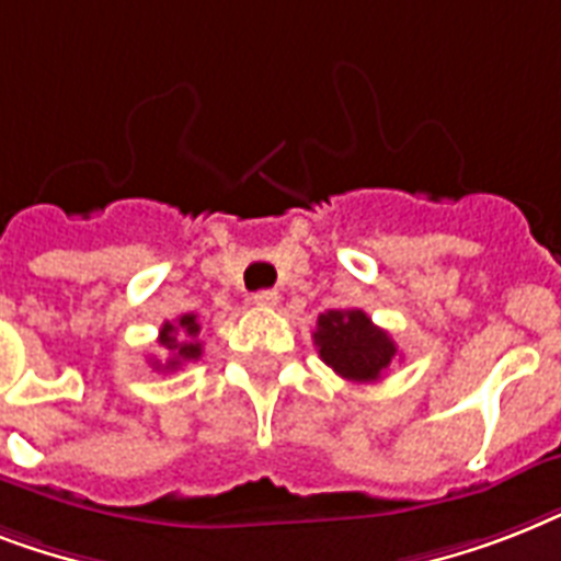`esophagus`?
<instances>
[{"label":"esophagus","instance_id":"34e87169","mask_svg":"<svg viewBox=\"0 0 561 561\" xmlns=\"http://www.w3.org/2000/svg\"><path fill=\"white\" fill-rule=\"evenodd\" d=\"M253 302L259 308H273L279 306V294H276V290H255Z\"/></svg>","mask_w":561,"mask_h":561}]
</instances>
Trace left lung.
<instances>
[{
  "label": "left lung",
  "mask_w": 561,
  "mask_h": 561,
  "mask_svg": "<svg viewBox=\"0 0 561 561\" xmlns=\"http://www.w3.org/2000/svg\"><path fill=\"white\" fill-rule=\"evenodd\" d=\"M320 358L346 381H378L396 358V343L360 308H334L317 317Z\"/></svg>",
  "instance_id": "obj_1"
}]
</instances>
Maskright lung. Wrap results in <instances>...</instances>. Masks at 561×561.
I'll return each mask as SVG.
<instances>
[{
	"instance_id": "right-lung-1",
	"label": "right lung",
	"mask_w": 561,
	"mask_h": 561,
	"mask_svg": "<svg viewBox=\"0 0 561 561\" xmlns=\"http://www.w3.org/2000/svg\"><path fill=\"white\" fill-rule=\"evenodd\" d=\"M197 334H201V323H197V317L194 314H183L178 323H162L160 346L165 364L151 360L153 369H178L180 364H186V360L201 358L203 346L201 341H197Z\"/></svg>"
}]
</instances>
